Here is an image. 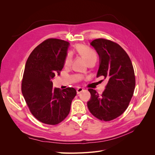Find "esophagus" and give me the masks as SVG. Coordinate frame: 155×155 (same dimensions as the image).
<instances>
[{
	"label": "esophagus",
	"mask_w": 155,
	"mask_h": 155,
	"mask_svg": "<svg viewBox=\"0 0 155 155\" xmlns=\"http://www.w3.org/2000/svg\"><path fill=\"white\" fill-rule=\"evenodd\" d=\"M77 94H79L81 93L82 91H83V88H81V87H79L77 88Z\"/></svg>",
	"instance_id": "34e87169"
}]
</instances>
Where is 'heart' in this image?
Masks as SVG:
<instances>
[{"mask_svg":"<svg viewBox=\"0 0 155 155\" xmlns=\"http://www.w3.org/2000/svg\"><path fill=\"white\" fill-rule=\"evenodd\" d=\"M75 48H76L77 52L79 55H81L82 57L86 60L87 63H90L94 59H96L97 58V55L95 51L92 49L87 47V46L85 45L78 44L76 46ZM71 63H72V56L70 55V54H68L64 58V67H70V64H71Z\"/></svg>","mask_w":155,"mask_h":155,"instance_id":"heart-1","label":"heart"}]
</instances>
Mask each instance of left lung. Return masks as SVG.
<instances>
[{
    "instance_id": "obj_1",
    "label": "left lung",
    "mask_w": 155,
    "mask_h": 155,
    "mask_svg": "<svg viewBox=\"0 0 155 155\" xmlns=\"http://www.w3.org/2000/svg\"><path fill=\"white\" fill-rule=\"evenodd\" d=\"M91 45L100 56L97 77L103 76L109 81L101 95L92 88L88 89L91 98L87 106L94 116L109 121L127 109L136 85L134 68L128 54L116 43L99 38Z\"/></svg>"
}]
</instances>
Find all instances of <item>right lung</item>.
Here are the masks:
<instances>
[{
  "instance_id": "1",
  "label": "right lung",
  "mask_w": 155,
  "mask_h": 155,
  "mask_svg": "<svg viewBox=\"0 0 155 155\" xmlns=\"http://www.w3.org/2000/svg\"><path fill=\"white\" fill-rule=\"evenodd\" d=\"M69 43L48 39L32 51L27 59L21 91L32 115L41 122L57 125L68 115L76 89L54 88L51 79L60 74Z\"/></svg>"
}]
</instances>
